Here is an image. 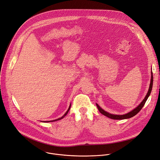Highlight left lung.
<instances>
[{"label":"left lung","mask_w":160,"mask_h":160,"mask_svg":"<svg viewBox=\"0 0 160 160\" xmlns=\"http://www.w3.org/2000/svg\"><path fill=\"white\" fill-rule=\"evenodd\" d=\"M152 83H153V77H152V73L151 72V83L149 85V90L148 92L145 97V98L143 99V101L141 102V104L138 106L136 107L134 109H133L132 111H131L130 112L125 114V115H112V114L109 113L106 111H105L104 109H102L98 104H96V106L98 108V110L99 111V112L102 114L103 115L111 118V119H114V120H123V119H127V118H132L133 117H134L135 115H137L142 108V107L144 106L148 98H149L151 92V90H152Z\"/></svg>","instance_id":"8db88e82"}]
</instances>
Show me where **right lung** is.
Segmentation results:
<instances>
[{"label":"right lung","mask_w":160,"mask_h":160,"mask_svg":"<svg viewBox=\"0 0 160 160\" xmlns=\"http://www.w3.org/2000/svg\"><path fill=\"white\" fill-rule=\"evenodd\" d=\"M70 107H71V104H70V107H69V108H68V109L67 110V111L65 112V114H64V115L62 117H61V118H58V119H56V120H52V121H45L44 122H55V121H58V120H61L62 118H63L66 115H67V114H68V111H70Z\"/></svg>","instance_id":"right-lung-1"}]
</instances>
